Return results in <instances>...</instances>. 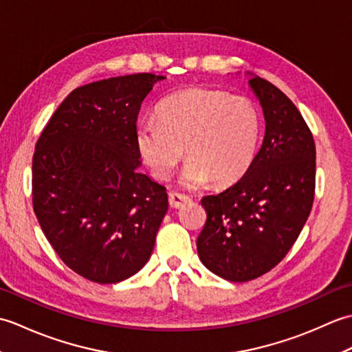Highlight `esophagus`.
Listing matches in <instances>:
<instances>
[{
    "label": "esophagus",
    "instance_id": "34e87169",
    "mask_svg": "<svg viewBox=\"0 0 352 352\" xmlns=\"http://www.w3.org/2000/svg\"><path fill=\"white\" fill-rule=\"evenodd\" d=\"M190 198L188 195H183V193H177V192H170L169 193V206L172 208H180L184 204H188Z\"/></svg>",
    "mask_w": 352,
    "mask_h": 352
}]
</instances>
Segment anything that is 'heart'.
<instances>
[{"instance_id":"obj_1","label":"heart","mask_w":352,"mask_h":352,"mask_svg":"<svg viewBox=\"0 0 352 352\" xmlns=\"http://www.w3.org/2000/svg\"><path fill=\"white\" fill-rule=\"evenodd\" d=\"M157 119L136 126V145L153 174L164 180L186 146L188 163L180 178L188 189L208 182L227 186L237 182L256 159L260 113L251 100L221 89L190 87L164 98Z\"/></svg>"}]
</instances>
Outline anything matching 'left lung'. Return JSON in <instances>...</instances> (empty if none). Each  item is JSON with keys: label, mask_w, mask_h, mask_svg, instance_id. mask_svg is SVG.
<instances>
[{"label": "left lung", "mask_w": 352, "mask_h": 352, "mask_svg": "<svg viewBox=\"0 0 352 352\" xmlns=\"http://www.w3.org/2000/svg\"><path fill=\"white\" fill-rule=\"evenodd\" d=\"M250 86L263 107V144L241 180L201 199L207 221L197 241L208 271L234 283L258 278L286 257L316 184V146L300 110L265 78Z\"/></svg>", "instance_id": "8db88e82"}]
</instances>
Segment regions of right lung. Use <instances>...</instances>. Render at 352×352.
<instances>
[{"label": "right lung", "mask_w": 352, "mask_h": 352, "mask_svg": "<svg viewBox=\"0 0 352 352\" xmlns=\"http://www.w3.org/2000/svg\"><path fill=\"white\" fill-rule=\"evenodd\" d=\"M163 78L133 74L77 87L36 142V218L63 263L89 281H124L151 257L168 193L139 172L136 122Z\"/></svg>", "instance_id": "add662e5"}]
</instances>
